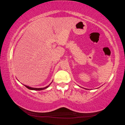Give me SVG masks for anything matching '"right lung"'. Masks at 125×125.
<instances>
[{"mask_svg":"<svg viewBox=\"0 0 125 125\" xmlns=\"http://www.w3.org/2000/svg\"><path fill=\"white\" fill-rule=\"evenodd\" d=\"M49 85L46 86V87H45V88H31V87H30V86H26V85H25V86H26V87L27 88H28L29 89H30V90H41L45 89H46L47 88H48V86H49Z\"/></svg>","mask_w":125,"mask_h":125,"instance_id":"obj_1","label":"right lung"}]
</instances>
